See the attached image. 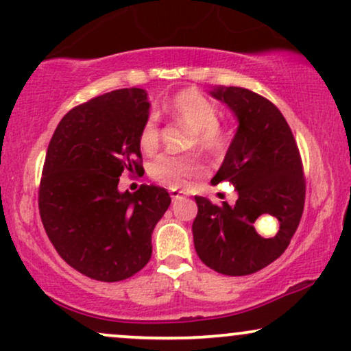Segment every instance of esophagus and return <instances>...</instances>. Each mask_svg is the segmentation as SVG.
Here are the masks:
<instances>
[{"mask_svg": "<svg viewBox=\"0 0 351 351\" xmlns=\"http://www.w3.org/2000/svg\"><path fill=\"white\" fill-rule=\"evenodd\" d=\"M171 199H178V197L184 196V191H180V189H170Z\"/></svg>", "mask_w": 351, "mask_h": 351, "instance_id": "esophagus-1", "label": "esophagus"}]
</instances>
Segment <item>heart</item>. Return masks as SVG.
<instances>
[{"label":"heart","mask_w":351,"mask_h":351,"mask_svg":"<svg viewBox=\"0 0 351 351\" xmlns=\"http://www.w3.org/2000/svg\"><path fill=\"white\" fill-rule=\"evenodd\" d=\"M167 111L175 121L191 130L189 145L197 147L210 155H217L226 145V134L217 124V109L208 98L196 90H183L171 98L167 104ZM160 128L158 117L150 114L143 122L141 135V147L143 150H154L158 145ZM202 171V165L193 157H176L162 155L150 165V175L171 188H180L188 180Z\"/></svg>","instance_id":"1"}]
</instances>
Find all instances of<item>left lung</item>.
Here are the masks:
<instances>
[{"label": "left lung", "instance_id": "left-lung-1", "mask_svg": "<svg viewBox=\"0 0 351 351\" xmlns=\"http://www.w3.org/2000/svg\"><path fill=\"white\" fill-rule=\"evenodd\" d=\"M209 95L226 104L239 122L210 183L229 181L239 199L234 206H217L194 196V248L214 271L245 276L280 258L298 229L306 197L301 155L288 122L267 98L239 86H214ZM263 215L278 219L280 230L274 238L265 239L254 230V222Z\"/></svg>", "mask_w": 351, "mask_h": 351}]
</instances>
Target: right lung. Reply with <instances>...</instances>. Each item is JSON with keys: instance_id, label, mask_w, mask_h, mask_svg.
<instances>
[{"instance_id": "add662e5", "label": "right lung", "mask_w": 351, "mask_h": 351, "mask_svg": "<svg viewBox=\"0 0 351 351\" xmlns=\"http://www.w3.org/2000/svg\"><path fill=\"white\" fill-rule=\"evenodd\" d=\"M150 103L141 88L116 90L63 116L50 138L39 189L49 240L71 268L96 281L128 280L149 263L152 232L171 197L142 184L121 193L119 176L142 170L141 129Z\"/></svg>"}]
</instances>
